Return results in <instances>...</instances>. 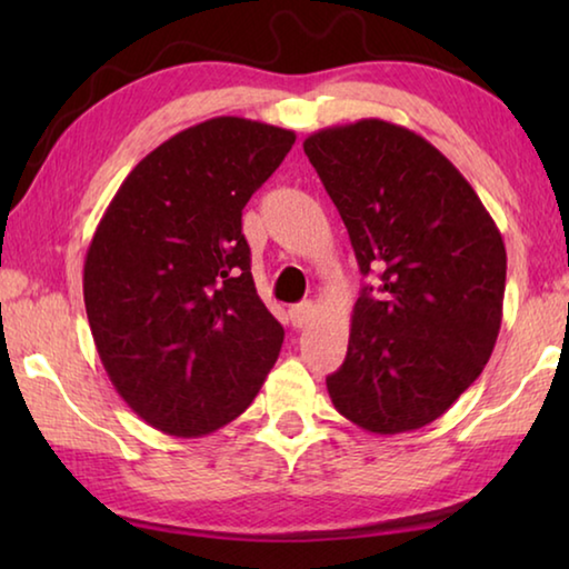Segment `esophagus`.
<instances>
[{
	"instance_id": "esophagus-1",
	"label": "esophagus",
	"mask_w": 569,
	"mask_h": 569,
	"mask_svg": "<svg viewBox=\"0 0 569 569\" xmlns=\"http://www.w3.org/2000/svg\"><path fill=\"white\" fill-rule=\"evenodd\" d=\"M313 311H316V306L311 301H303V303L291 306V321H293V326H298V329H301V326H306L308 321H311Z\"/></svg>"
}]
</instances>
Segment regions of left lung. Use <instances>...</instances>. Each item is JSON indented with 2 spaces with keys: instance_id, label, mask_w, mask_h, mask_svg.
Wrapping results in <instances>:
<instances>
[{
  "instance_id": "8db88e82",
  "label": "left lung",
  "mask_w": 569,
  "mask_h": 569,
  "mask_svg": "<svg viewBox=\"0 0 569 569\" xmlns=\"http://www.w3.org/2000/svg\"><path fill=\"white\" fill-rule=\"evenodd\" d=\"M303 150L349 230L363 276L349 351L326 379L336 411L371 435L439 419L485 369L502 326L507 250L492 216L441 152L366 118Z\"/></svg>"
}]
</instances>
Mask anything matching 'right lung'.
<instances>
[{"label":"right lung","mask_w":569,"mask_h":569,"mask_svg":"<svg viewBox=\"0 0 569 569\" xmlns=\"http://www.w3.org/2000/svg\"><path fill=\"white\" fill-rule=\"evenodd\" d=\"M293 130L213 118L148 152L84 256V308L128 407L170 437H203L261 391L283 326L256 293L240 216Z\"/></svg>","instance_id":"add662e5"}]
</instances>
